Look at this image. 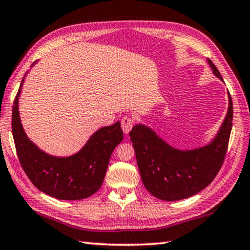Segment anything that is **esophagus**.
<instances>
[{
	"label": "esophagus",
	"instance_id": "obj_1",
	"mask_svg": "<svg viewBox=\"0 0 250 250\" xmlns=\"http://www.w3.org/2000/svg\"><path fill=\"white\" fill-rule=\"evenodd\" d=\"M121 123H122V128H123V131H124L125 134H128L129 132H131V129H132L133 125H134V121H133L132 117L124 116L122 118Z\"/></svg>",
	"mask_w": 250,
	"mask_h": 250
}]
</instances>
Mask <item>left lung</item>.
<instances>
[{
  "instance_id": "8db88e82",
  "label": "left lung",
  "mask_w": 250,
  "mask_h": 250,
  "mask_svg": "<svg viewBox=\"0 0 250 250\" xmlns=\"http://www.w3.org/2000/svg\"><path fill=\"white\" fill-rule=\"evenodd\" d=\"M208 63L215 77L223 81L211 60ZM229 107L221 127L212 142L194 150H179L158 136L153 129L136 124L129 132L141 178L149 193L162 201L190 197L212 183L221 169L232 128L233 106Z\"/></svg>"
}]
</instances>
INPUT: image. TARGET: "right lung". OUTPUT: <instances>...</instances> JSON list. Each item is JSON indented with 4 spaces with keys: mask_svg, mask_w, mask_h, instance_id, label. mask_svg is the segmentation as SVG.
<instances>
[{
    "mask_svg": "<svg viewBox=\"0 0 250 250\" xmlns=\"http://www.w3.org/2000/svg\"><path fill=\"white\" fill-rule=\"evenodd\" d=\"M23 81L24 78L12 109L13 140L21 167L31 183L49 196L65 201L91 196L103 185L110 155L123 141L121 123L99 128L75 154L54 157L32 143L21 124L19 96Z\"/></svg>",
    "mask_w": 250,
    "mask_h": 250,
    "instance_id": "obj_1",
    "label": "right lung"
}]
</instances>
